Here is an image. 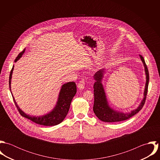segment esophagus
<instances>
[{"label":"esophagus","instance_id":"obj_1","mask_svg":"<svg viewBox=\"0 0 160 160\" xmlns=\"http://www.w3.org/2000/svg\"><path fill=\"white\" fill-rule=\"evenodd\" d=\"M85 84H86V79H82L79 82L78 84V88L79 89L82 90L83 89H84V86H85Z\"/></svg>","mask_w":160,"mask_h":160}]
</instances>
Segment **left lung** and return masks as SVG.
I'll return each mask as SVG.
<instances>
[{"mask_svg":"<svg viewBox=\"0 0 160 160\" xmlns=\"http://www.w3.org/2000/svg\"><path fill=\"white\" fill-rule=\"evenodd\" d=\"M140 57L145 67L146 78H147L146 84H145V88L144 91V98L137 109L132 111L131 113H123L121 112H117L109 107V105H108V102L107 100L103 87L102 84V79L103 76L104 69H100L94 74L93 78L95 80V82L93 84L94 103H93V110L94 113L97 116V117L101 121L104 122H108L124 121L129 119L134 115L137 114V113L143 107L145 102L146 97H147L146 96L147 95V92H148V82H149V72H148V68L145 62L143 57L142 55H140Z\"/></svg>","mask_w":160,"mask_h":160,"instance_id":"1","label":"left lung"}]
</instances>
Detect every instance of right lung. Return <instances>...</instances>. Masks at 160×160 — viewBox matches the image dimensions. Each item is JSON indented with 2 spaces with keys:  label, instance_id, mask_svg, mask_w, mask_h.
Instances as JSON below:
<instances>
[{
  "label": "right lung",
  "instance_id": "obj_1",
  "mask_svg": "<svg viewBox=\"0 0 160 160\" xmlns=\"http://www.w3.org/2000/svg\"><path fill=\"white\" fill-rule=\"evenodd\" d=\"M24 52V49L18 54V55L15 60V62H17V60H18L21 58ZM13 67L14 66H13L12 70L10 71V74L9 76L10 90H11L10 84H11V78H12V72L13 70ZM76 91H77L76 85L74 82H69L63 84L62 87L61 91L60 92L58 102L57 103L55 107L50 113L39 117L32 116L25 114L22 110H20V108L17 104L15 100V98L13 97V95H12V97H13L15 106L17 107L20 114H21L22 116L30 119L31 121H33L36 124L46 126H55L60 124L65 118L66 116L68 113L69 109V107H70V104L72 101V99L75 95Z\"/></svg>",
  "mask_w": 160,
  "mask_h": 160
}]
</instances>
